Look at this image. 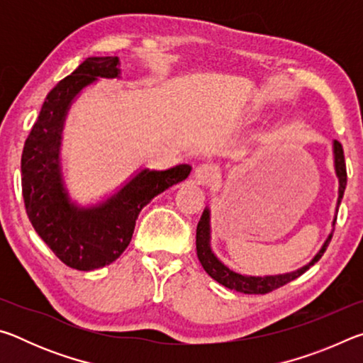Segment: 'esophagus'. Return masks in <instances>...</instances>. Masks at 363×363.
<instances>
[{
    "mask_svg": "<svg viewBox=\"0 0 363 363\" xmlns=\"http://www.w3.org/2000/svg\"><path fill=\"white\" fill-rule=\"evenodd\" d=\"M218 176H219V168L216 167V164L203 163V164H200V167L195 168V179L200 184L211 182L216 179Z\"/></svg>",
    "mask_w": 363,
    "mask_h": 363,
    "instance_id": "1",
    "label": "esophagus"
}]
</instances>
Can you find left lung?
Returning a JSON list of instances; mask_svg holds the SVG:
<instances>
[{
  "label": "left lung",
  "mask_w": 363,
  "mask_h": 363,
  "mask_svg": "<svg viewBox=\"0 0 363 363\" xmlns=\"http://www.w3.org/2000/svg\"><path fill=\"white\" fill-rule=\"evenodd\" d=\"M333 155H335V171L337 176V181H340V189H337V205H336V213L344 195V189H346L347 184V173H346V162H344V152L342 145L333 140ZM336 223V218L333 219V225ZM333 237V230L328 235L327 240H325L323 247L318 250V253L314 256L309 264H306L298 270H293V272L288 274H279V275H264V277H251V275H242L230 270L227 266L220 262L216 255L211 251V225H210V210L205 208L203 214L199 220V225H196V256H199V261L201 266L206 270V274L214 279L218 284L230 288L233 291H240L245 294H266L269 291L277 290V288L286 285L288 281L298 279L299 275H303L307 269L314 266V264L320 259L323 256L325 250H327L328 243Z\"/></svg>",
  "instance_id": "obj_1"
}]
</instances>
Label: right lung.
Returning <instances> with one entry per match:
<instances>
[{"label":"right lung","mask_w":363,"mask_h":363,"mask_svg":"<svg viewBox=\"0 0 363 363\" xmlns=\"http://www.w3.org/2000/svg\"><path fill=\"white\" fill-rule=\"evenodd\" d=\"M118 57H88L46 96L22 152V195L30 223L52 253L77 270L118 259L131 242L136 219L149 201L186 179L189 164L143 169L118 192L94 206H78L64 187L60 140L72 102L97 78H120Z\"/></svg>","instance_id":"right-lung-1"}]
</instances>
